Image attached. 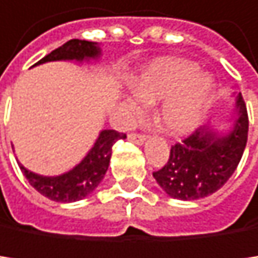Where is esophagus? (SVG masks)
Wrapping results in <instances>:
<instances>
[{
    "label": "esophagus",
    "instance_id": "1",
    "mask_svg": "<svg viewBox=\"0 0 258 258\" xmlns=\"http://www.w3.org/2000/svg\"><path fill=\"white\" fill-rule=\"evenodd\" d=\"M128 138H130V141H133V142H135V144H138V145H142V144L145 142V136H142V135L132 133Z\"/></svg>",
    "mask_w": 258,
    "mask_h": 258
}]
</instances>
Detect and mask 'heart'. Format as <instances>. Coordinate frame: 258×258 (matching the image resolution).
I'll use <instances>...</instances> for the list:
<instances>
[{"label":"heart","mask_w":258,"mask_h":258,"mask_svg":"<svg viewBox=\"0 0 258 258\" xmlns=\"http://www.w3.org/2000/svg\"><path fill=\"white\" fill-rule=\"evenodd\" d=\"M214 91V79L201 73L197 63L182 58H159L147 64L133 80L135 97L123 100L125 114L133 119L142 105L162 100L155 122L168 136H184L201 122Z\"/></svg>","instance_id":"b5f03b06"}]
</instances>
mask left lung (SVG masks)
Segmentation results:
<instances>
[{
	"mask_svg": "<svg viewBox=\"0 0 258 258\" xmlns=\"http://www.w3.org/2000/svg\"><path fill=\"white\" fill-rule=\"evenodd\" d=\"M234 116L229 130L204 125L176 144L170 158L153 178L175 200L192 201L217 192L232 176L247 142V111L240 93H234Z\"/></svg>",
	"mask_w": 258,
	"mask_h": 258,
	"instance_id": "left-lung-1",
	"label": "left lung"
}]
</instances>
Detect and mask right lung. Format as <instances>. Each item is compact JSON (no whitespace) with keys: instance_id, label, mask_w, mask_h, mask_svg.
Segmentation results:
<instances>
[{"instance_id":"obj_1","label":"right lung","mask_w":258,"mask_h":258,"mask_svg":"<svg viewBox=\"0 0 258 258\" xmlns=\"http://www.w3.org/2000/svg\"><path fill=\"white\" fill-rule=\"evenodd\" d=\"M102 55L100 44L86 40H69L63 46L57 47L55 51L47 54L37 64H43L47 61H91L99 60ZM126 136L117 133L116 130H102L99 138L96 139L91 150L86 156L74 165L71 170L55 176H44L27 168L18 162L21 172L37 192L47 197L49 200L57 203H74L91 195L97 185L102 182L108 165L111 159V147L116 141L125 139Z\"/></svg>"}]
</instances>
